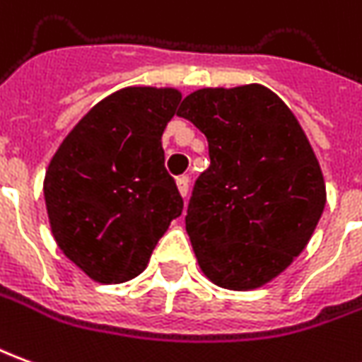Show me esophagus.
<instances>
[{
	"instance_id": "34e87169",
	"label": "esophagus",
	"mask_w": 362,
	"mask_h": 362,
	"mask_svg": "<svg viewBox=\"0 0 362 362\" xmlns=\"http://www.w3.org/2000/svg\"><path fill=\"white\" fill-rule=\"evenodd\" d=\"M176 186H178V192H180L182 198H186V196H188V186H189L188 176H180V178H176Z\"/></svg>"
}]
</instances>
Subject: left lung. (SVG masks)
Masks as SVG:
<instances>
[{"instance_id": "8db88e82", "label": "left lung", "mask_w": 362, "mask_h": 362, "mask_svg": "<svg viewBox=\"0 0 362 362\" xmlns=\"http://www.w3.org/2000/svg\"><path fill=\"white\" fill-rule=\"evenodd\" d=\"M178 115L206 135L211 160L186 216L199 269L227 290L264 286L304 251L325 207L304 129L260 84L196 90Z\"/></svg>"}]
</instances>
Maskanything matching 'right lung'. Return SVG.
<instances>
[{
  "label": "right lung",
  "instance_id": "add662e5",
  "mask_svg": "<svg viewBox=\"0 0 362 362\" xmlns=\"http://www.w3.org/2000/svg\"><path fill=\"white\" fill-rule=\"evenodd\" d=\"M180 100L176 88L117 90L76 123L50 158L42 182L50 231L95 282L139 276L182 214L163 151Z\"/></svg>",
  "mask_w": 362,
  "mask_h": 362
}]
</instances>
